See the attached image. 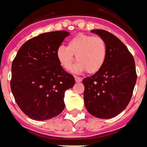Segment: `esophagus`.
<instances>
[{
    "label": "esophagus",
    "instance_id": "obj_1",
    "mask_svg": "<svg viewBox=\"0 0 147 147\" xmlns=\"http://www.w3.org/2000/svg\"><path fill=\"white\" fill-rule=\"evenodd\" d=\"M75 81L76 82H81L82 81V78H80V77H77V76H75Z\"/></svg>",
    "mask_w": 147,
    "mask_h": 147
}]
</instances>
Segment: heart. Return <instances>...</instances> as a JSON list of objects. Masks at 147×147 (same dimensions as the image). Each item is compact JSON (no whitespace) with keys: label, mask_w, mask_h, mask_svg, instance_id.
Segmentation results:
<instances>
[{"label":"heart","mask_w":147,"mask_h":147,"mask_svg":"<svg viewBox=\"0 0 147 147\" xmlns=\"http://www.w3.org/2000/svg\"><path fill=\"white\" fill-rule=\"evenodd\" d=\"M74 55L78 61L74 68V72L87 70L89 74H96L104 66L107 46L101 37L79 34L69 40L67 48L60 46L56 51L58 60L66 70L72 67Z\"/></svg>","instance_id":"heart-1"}]
</instances>
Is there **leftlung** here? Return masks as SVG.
<instances>
[{"instance_id":"8db88e82","label":"left lung","mask_w":147,"mask_h":147,"mask_svg":"<svg viewBox=\"0 0 147 147\" xmlns=\"http://www.w3.org/2000/svg\"><path fill=\"white\" fill-rule=\"evenodd\" d=\"M106 41L107 55L98 72L83 80L84 100L92 116L110 119L121 113L129 103L137 75L133 56L121 40L104 30H93Z\"/></svg>"}]
</instances>
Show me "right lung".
<instances>
[{"mask_svg": "<svg viewBox=\"0 0 147 147\" xmlns=\"http://www.w3.org/2000/svg\"><path fill=\"white\" fill-rule=\"evenodd\" d=\"M69 35L63 30L40 34L24 43L14 59L11 89L19 107L30 118L49 120L65 108L64 94L75 80L63 69L56 51Z\"/></svg>", "mask_w": 147, "mask_h": 147, "instance_id": "add662e5", "label": "right lung"}]
</instances>
